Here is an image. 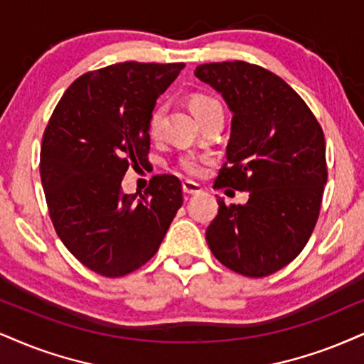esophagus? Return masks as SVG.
<instances>
[{
	"label": "esophagus",
	"mask_w": 364,
	"mask_h": 364,
	"mask_svg": "<svg viewBox=\"0 0 364 364\" xmlns=\"http://www.w3.org/2000/svg\"><path fill=\"white\" fill-rule=\"evenodd\" d=\"M182 189H183V194H187V196H196V194H199L200 191H203V189H200L199 183L191 182V181H183Z\"/></svg>",
	"instance_id": "obj_1"
}]
</instances>
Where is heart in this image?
<instances>
[{
  "label": "heart",
  "mask_w": 364,
  "mask_h": 364,
  "mask_svg": "<svg viewBox=\"0 0 364 364\" xmlns=\"http://www.w3.org/2000/svg\"><path fill=\"white\" fill-rule=\"evenodd\" d=\"M218 101H214L213 97L208 96H197L192 100L191 106L194 109V113H199L200 109L208 107L210 105H216ZM164 114H165V107L164 106H156L154 111H151L150 116H148V134L151 138H159L161 133V121H164ZM205 165H208V159L203 155H196V154H186L181 156L178 160V168L182 170L183 173L191 175V177H200L205 172Z\"/></svg>",
  "instance_id": "b5f03b06"
}]
</instances>
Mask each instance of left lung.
<instances>
[{
  "mask_svg": "<svg viewBox=\"0 0 364 364\" xmlns=\"http://www.w3.org/2000/svg\"><path fill=\"white\" fill-rule=\"evenodd\" d=\"M194 74L232 111L216 187L250 192L245 205L218 199L205 241L230 270L268 277L295 259L316 228L327 182L324 132L306 101L263 67L210 62Z\"/></svg>",
  "mask_w": 364,
  "mask_h": 364,
  "instance_id": "left-lung-1",
  "label": "left lung"
}]
</instances>
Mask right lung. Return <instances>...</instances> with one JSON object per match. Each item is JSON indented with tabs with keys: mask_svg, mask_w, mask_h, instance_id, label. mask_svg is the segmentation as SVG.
<instances>
[{
	"mask_svg": "<svg viewBox=\"0 0 364 364\" xmlns=\"http://www.w3.org/2000/svg\"><path fill=\"white\" fill-rule=\"evenodd\" d=\"M183 62H119L70 84L48 119L40 178L65 248L89 270L118 278L159 251L183 203L175 175L156 173L143 194H124L129 167L148 164V116Z\"/></svg>",
	"mask_w": 364,
	"mask_h": 364,
	"instance_id": "right-lung-1",
	"label": "right lung"
}]
</instances>
